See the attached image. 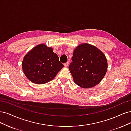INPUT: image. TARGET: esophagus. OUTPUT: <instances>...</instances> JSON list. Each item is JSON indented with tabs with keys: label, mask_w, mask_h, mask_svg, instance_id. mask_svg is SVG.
I'll return each instance as SVG.
<instances>
[{
	"label": "esophagus",
	"mask_w": 131,
	"mask_h": 131,
	"mask_svg": "<svg viewBox=\"0 0 131 131\" xmlns=\"http://www.w3.org/2000/svg\"><path fill=\"white\" fill-rule=\"evenodd\" d=\"M68 65H69V62H66V63H65V64H64V66L65 67L68 66Z\"/></svg>",
	"instance_id": "obj_1"
}]
</instances>
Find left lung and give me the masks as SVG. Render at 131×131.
Returning a JSON list of instances; mask_svg holds the SVG:
<instances>
[{
  "label": "left lung",
  "mask_w": 131,
  "mask_h": 131,
  "mask_svg": "<svg viewBox=\"0 0 131 131\" xmlns=\"http://www.w3.org/2000/svg\"><path fill=\"white\" fill-rule=\"evenodd\" d=\"M69 69L74 83L83 88L98 84L107 71V60L97 48L88 43L80 45L74 50Z\"/></svg>",
  "instance_id": "obj_1"
}]
</instances>
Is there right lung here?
Masks as SVG:
<instances>
[{"mask_svg":"<svg viewBox=\"0 0 131 131\" xmlns=\"http://www.w3.org/2000/svg\"><path fill=\"white\" fill-rule=\"evenodd\" d=\"M52 48L40 44L24 57L22 69L27 78L38 84L48 83L56 76L64 65Z\"/></svg>","mask_w":131,"mask_h":131,"instance_id":"right-lung-1","label":"right lung"}]
</instances>
